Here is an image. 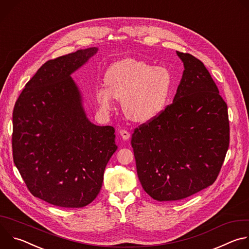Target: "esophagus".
<instances>
[{"mask_svg": "<svg viewBox=\"0 0 249 249\" xmlns=\"http://www.w3.org/2000/svg\"><path fill=\"white\" fill-rule=\"evenodd\" d=\"M119 134H120V136H121V138L123 140H128L130 138V133L127 130H125V129H121L119 131Z\"/></svg>", "mask_w": 249, "mask_h": 249, "instance_id": "1", "label": "esophagus"}]
</instances>
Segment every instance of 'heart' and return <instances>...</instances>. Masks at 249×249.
<instances>
[{"mask_svg": "<svg viewBox=\"0 0 249 249\" xmlns=\"http://www.w3.org/2000/svg\"><path fill=\"white\" fill-rule=\"evenodd\" d=\"M95 96L104 111L112 108L114 97L121 98L125 115L136 122H148L160 115L169 100L173 86L170 71L164 66L132 58L113 63Z\"/></svg>", "mask_w": 249, "mask_h": 249, "instance_id": "obj_1", "label": "heart"}]
</instances>
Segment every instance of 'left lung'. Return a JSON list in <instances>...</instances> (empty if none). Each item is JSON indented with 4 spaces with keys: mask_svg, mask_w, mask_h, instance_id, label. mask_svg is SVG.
Instances as JSON below:
<instances>
[{
    "mask_svg": "<svg viewBox=\"0 0 249 249\" xmlns=\"http://www.w3.org/2000/svg\"><path fill=\"white\" fill-rule=\"evenodd\" d=\"M176 54L184 71L173 102L131 140L139 180L158 201L181 200L212 185L230 144L228 106L214 80L199 59Z\"/></svg>",
    "mask_w": 249,
    "mask_h": 249,
    "instance_id": "obj_1",
    "label": "left lung"
}]
</instances>
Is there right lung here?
Wrapping results in <instances>:
<instances>
[{
	"label": "right lung",
	"mask_w": 249,
	"mask_h": 249,
	"mask_svg": "<svg viewBox=\"0 0 249 249\" xmlns=\"http://www.w3.org/2000/svg\"><path fill=\"white\" fill-rule=\"evenodd\" d=\"M97 50L81 49L47 61L15 104V164L30 193L54 206L82 208L91 203L117 150L114 128L88 119L71 77Z\"/></svg>",
	"instance_id": "right-lung-1"
}]
</instances>
